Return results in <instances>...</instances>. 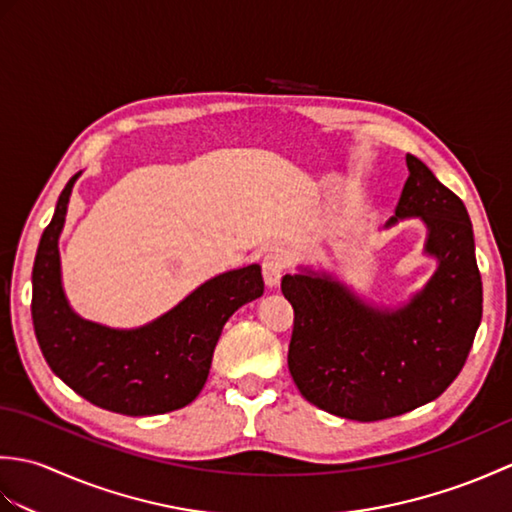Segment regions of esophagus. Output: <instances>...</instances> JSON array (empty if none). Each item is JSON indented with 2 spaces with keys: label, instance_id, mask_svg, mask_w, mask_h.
<instances>
[{
  "label": "esophagus",
  "instance_id": "1",
  "mask_svg": "<svg viewBox=\"0 0 512 512\" xmlns=\"http://www.w3.org/2000/svg\"><path fill=\"white\" fill-rule=\"evenodd\" d=\"M288 264H290V257L286 250H281V248L270 250V253L264 257L262 273H264V281L268 288L279 286V281H281V277H284Z\"/></svg>",
  "mask_w": 512,
  "mask_h": 512
}]
</instances>
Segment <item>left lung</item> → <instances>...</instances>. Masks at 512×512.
<instances>
[{
  "label": "left lung",
  "instance_id": "left-lung-1",
  "mask_svg": "<svg viewBox=\"0 0 512 512\" xmlns=\"http://www.w3.org/2000/svg\"><path fill=\"white\" fill-rule=\"evenodd\" d=\"M396 215L420 217L424 255L438 262L409 301L374 306L332 273L299 268L281 279L295 310L288 367L301 396L334 416L374 422L436 400L466 363L482 321V277L464 202L407 154Z\"/></svg>",
  "mask_w": 512,
  "mask_h": 512
}]
</instances>
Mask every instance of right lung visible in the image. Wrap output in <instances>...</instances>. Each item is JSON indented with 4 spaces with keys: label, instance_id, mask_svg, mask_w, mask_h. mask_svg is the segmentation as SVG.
I'll use <instances>...</instances> for the list:
<instances>
[{
    "label": "right lung",
    "instance_id": "right-lung-1",
    "mask_svg": "<svg viewBox=\"0 0 512 512\" xmlns=\"http://www.w3.org/2000/svg\"><path fill=\"white\" fill-rule=\"evenodd\" d=\"M59 195L32 266V325L50 369L76 394L125 416H156L187 407L209 376L224 323L264 295L259 264L217 275L178 306L140 328L121 330L76 314L61 281L59 235L72 187Z\"/></svg>",
    "mask_w": 512,
    "mask_h": 512
}]
</instances>
